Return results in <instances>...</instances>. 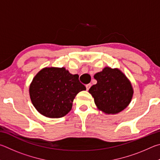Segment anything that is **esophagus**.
<instances>
[{
    "instance_id": "obj_1",
    "label": "esophagus",
    "mask_w": 160,
    "mask_h": 160,
    "mask_svg": "<svg viewBox=\"0 0 160 160\" xmlns=\"http://www.w3.org/2000/svg\"><path fill=\"white\" fill-rule=\"evenodd\" d=\"M91 83H88V84H86V90H88V89L89 88H91Z\"/></svg>"
}]
</instances>
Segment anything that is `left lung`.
<instances>
[{
    "mask_svg": "<svg viewBox=\"0 0 160 160\" xmlns=\"http://www.w3.org/2000/svg\"><path fill=\"white\" fill-rule=\"evenodd\" d=\"M97 83L89 89L98 110L108 114L120 112L129 105L133 90L130 81L119 69L106 67L94 75Z\"/></svg>",
    "mask_w": 160,
    "mask_h": 160,
    "instance_id": "obj_1",
    "label": "left lung"
}]
</instances>
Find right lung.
<instances>
[{
    "label": "right lung",
    "instance_id": "1",
    "mask_svg": "<svg viewBox=\"0 0 160 160\" xmlns=\"http://www.w3.org/2000/svg\"><path fill=\"white\" fill-rule=\"evenodd\" d=\"M85 90L78 74H70L64 67H46L33 78L29 95L39 113L49 118H60L72 110L77 93Z\"/></svg>",
    "mask_w": 160,
    "mask_h": 160
}]
</instances>
